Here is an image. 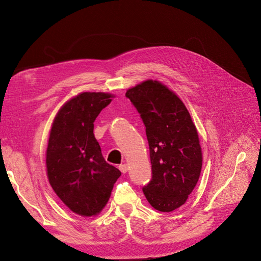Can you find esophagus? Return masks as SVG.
<instances>
[{"label":"esophagus","mask_w":261,"mask_h":261,"mask_svg":"<svg viewBox=\"0 0 261 261\" xmlns=\"http://www.w3.org/2000/svg\"><path fill=\"white\" fill-rule=\"evenodd\" d=\"M119 170L121 171V173H127V171H128V166H127V165H120V166H119Z\"/></svg>","instance_id":"obj_1"}]
</instances>
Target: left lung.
I'll return each instance as SVG.
<instances>
[{"mask_svg":"<svg viewBox=\"0 0 261 261\" xmlns=\"http://www.w3.org/2000/svg\"><path fill=\"white\" fill-rule=\"evenodd\" d=\"M146 127L152 176L143 192L160 212H172L195 189L202 168L198 131L185 104L167 86L148 80L128 89Z\"/></svg>","mask_w":261,"mask_h":261,"instance_id":"obj_1","label":"left lung"}]
</instances>
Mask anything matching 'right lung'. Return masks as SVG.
Instances as JSON below:
<instances>
[{"instance_id": "right-lung-1", "label": "right lung", "mask_w": 261, "mask_h": 261, "mask_svg": "<svg viewBox=\"0 0 261 261\" xmlns=\"http://www.w3.org/2000/svg\"><path fill=\"white\" fill-rule=\"evenodd\" d=\"M114 95L82 92L63 104L54 119L46 150L47 177L73 213L98 215L121 172L106 162L93 134V122Z\"/></svg>"}]
</instances>
